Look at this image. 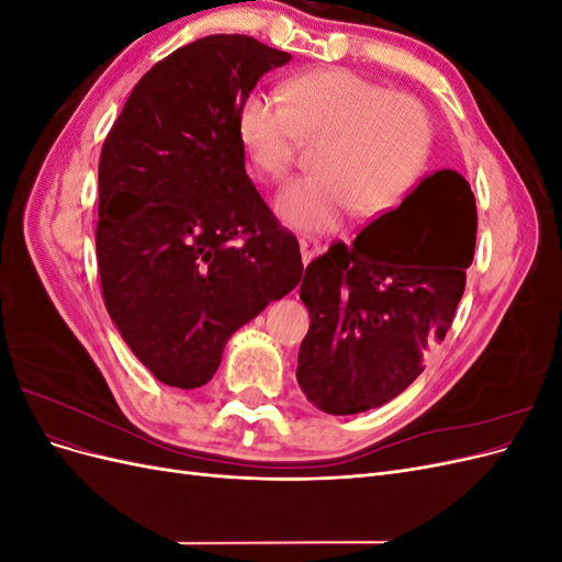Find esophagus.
I'll return each instance as SVG.
<instances>
[{
	"label": "esophagus",
	"instance_id": "obj_1",
	"mask_svg": "<svg viewBox=\"0 0 562 562\" xmlns=\"http://www.w3.org/2000/svg\"><path fill=\"white\" fill-rule=\"evenodd\" d=\"M300 252H302V262L310 265L316 255L323 252V244L316 239V236H300Z\"/></svg>",
	"mask_w": 562,
	"mask_h": 562
}]
</instances>
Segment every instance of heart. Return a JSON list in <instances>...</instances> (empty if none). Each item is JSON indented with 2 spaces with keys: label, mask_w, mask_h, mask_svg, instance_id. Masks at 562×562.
<instances>
[{
  "label": "heart",
  "mask_w": 562,
  "mask_h": 562,
  "mask_svg": "<svg viewBox=\"0 0 562 562\" xmlns=\"http://www.w3.org/2000/svg\"><path fill=\"white\" fill-rule=\"evenodd\" d=\"M281 98L252 91L239 108V138L255 171L269 180H283L302 145H314V173L277 196L288 225L333 229L349 211L380 215L429 157L431 119L411 93L335 67L285 81Z\"/></svg>",
  "instance_id": "1"
}]
</instances>
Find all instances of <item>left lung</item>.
I'll return each mask as SVG.
<instances>
[{
  "mask_svg": "<svg viewBox=\"0 0 562 562\" xmlns=\"http://www.w3.org/2000/svg\"><path fill=\"white\" fill-rule=\"evenodd\" d=\"M475 199L457 171H436L353 244L335 241L304 269L310 333L297 382L318 411L356 415L417 380L452 326L473 260Z\"/></svg>",
  "mask_w": 562,
  "mask_h": 562,
  "instance_id": "left-lung-1",
  "label": "left lung"
}]
</instances>
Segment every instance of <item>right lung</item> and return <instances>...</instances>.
<instances>
[{
  "label": "right lung",
  "mask_w": 562,
  "mask_h": 562,
  "mask_svg": "<svg viewBox=\"0 0 562 562\" xmlns=\"http://www.w3.org/2000/svg\"><path fill=\"white\" fill-rule=\"evenodd\" d=\"M291 54L246 35L143 75L100 151L95 252L110 318L159 382L206 384L227 339L302 279L300 244L246 173L239 108Z\"/></svg>",
  "instance_id": "1"
}]
</instances>
